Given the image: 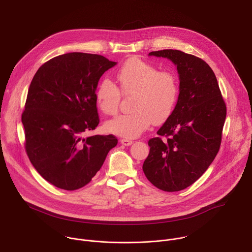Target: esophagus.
Here are the masks:
<instances>
[{
	"label": "esophagus",
	"instance_id": "34e87169",
	"mask_svg": "<svg viewBox=\"0 0 252 252\" xmlns=\"http://www.w3.org/2000/svg\"><path fill=\"white\" fill-rule=\"evenodd\" d=\"M120 141H121L122 145H124V146H126V147L130 146L131 143H132V140H130V139H127V138H122Z\"/></svg>",
	"mask_w": 252,
	"mask_h": 252
}]
</instances>
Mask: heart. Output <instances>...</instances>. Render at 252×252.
I'll use <instances>...</instances> for the list:
<instances>
[{
  "label": "heart",
  "instance_id": "heart-1",
  "mask_svg": "<svg viewBox=\"0 0 252 252\" xmlns=\"http://www.w3.org/2000/svg\"><path fill=\"white\" fill-rule=\"evenodd\" d=\"M119 88L109 79L99 82L95 90L98 109L107 116L119 112L122 94L133 95L132 112L121 115L105 125L117 135L133 138L147 130L152 123L165 122L172 114L179 95V83L174 73L158 68L145 61L132 59L116 73Z\"/></svg>",
  "mask_w": 252,
  "mask_h": 252
}]
</instances>
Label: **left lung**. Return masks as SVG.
<instances>
[{
  "label": "left lung",
  "mask_w": 252,
  "mask_h": 252,
  "mask_svg": "<svg viewBox=\"0 0 252 252\" xmlns=\"http://www.w3.org/2000/svg\"><path fill=\"white\" fill-rule=\"evenodd\" d=\"M150 56L167 58L176 65L179 95L158 136L149 140L150 154L142 170L156 188L179 191L195 183L217 157L226 105L213 70L200 58L178 50Z\"/></svg>",
  "instance_id": "obj_1"
}]
</instances>
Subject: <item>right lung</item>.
<instances>
[{
  "mask_svg": "<svg viewBox=\"0 0 252 252\" xmlns=\"http://www.w3.org/2000/svg\"><path fill=\"white\" fill-rule=\"evenodd\" d=\"M116 64L99 55L68 53L42 64L31 82L22 114L26 153L59 189L87 186L117 146L113 134L85 136L99 123L94 96L98 80Z\"/></svg>",
  "mask_w": 252,
  "mask_h": 252,
  "instance_id": "1",
  "label": "right lung"
}]
</instances>
